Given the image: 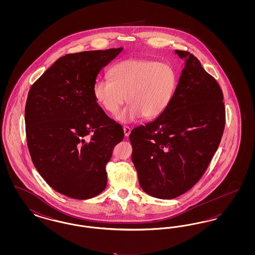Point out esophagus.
Segmentation results:
<instances>
[{"instance_id":"esophagus-1","label":"esophagus","mask_w":255,"mask_h":255,"mask_svg":"<svg viewBox=\"0 0 255 255\" xmlns=\"http://www.w3.org/2000/svg\"><path fill=\"white\" fill-rule=\"evenodd\" d=\"M123 131L125 136H129V134L131 133V128L129 126H123Z\"/></svg>"}]
</instances>
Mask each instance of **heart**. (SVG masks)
I'll list each match as a JSON object with an SVG mask.
<instances>
[{"mask_svg":"<svg viewBox=\"0 0 255 255\" xmlns=\"http://www.w3.org/2000/svg\"><path fill=\"white\" fill-rule=\"evenodd\" d=\"M110 79L99 78L93 87L97 103L115 115L126 101L129 105L117 115L119 122H133L141 117L153 120L159 117L173 98L176 75L163 63L145 59H128L114 65Z\"/></svg>","mask_w":255,"mask_h":255,"instance_id":"heart-1","label":"heart"}]
</instances>
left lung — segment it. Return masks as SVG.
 <instances>
[{
  "label": "left lung",
  "mask_w": 255,
  "mask_h": 255,
  "mask_svg": "<svg viewBox=\"0 0 255 255\" xmlns=\"http://www.w3.org/2000/svg\"><path fill=\"white\" fill-rule=\"evenodd\" d=\"M184 58L169 106L129 135L140 187L158 199H174L192 188L218 149L226 123L223 92L193 54Z\"/></svg>",
  "instance_id": "left-lung-1"
}]
</instances>
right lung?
<instances>
[{"label":"right lung","instance_id":"1","mask_svg":"<svg viewBox=\"0 0 255 255\" xmlns=\"http://www.w3.org/2000/svg\"><path fill=\"white\" fill-rule=\"evenodd\" d=\"M122 50L66 54L28 92L24 122L32 162L50 187L70 198L87 200L105 189L106 164L124 137L93 94L98 73Z\"/></svg>","mask_w":255,"mask_h":255}]
</instances>
